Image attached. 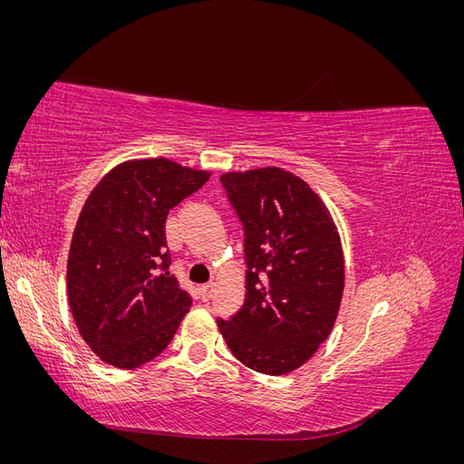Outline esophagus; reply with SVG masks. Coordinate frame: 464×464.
Masks as SVG:
<instances>
[{
	"mask_svg": "<svg viewBox=\"0 0 464 464\" xmlns=\"http://www.w3.org/2000/svg\"><path fill=\"white\" fill-rule=\"evenodd\" d=\"M213 292H215V283H207L201 286V298L205 302H208L210 298H213Z\"/></svg>",
	"mask_w": 464,
	"mask_h": 464,
	"instance_id": "obj_1",
	"label": "esophagus"
}]
</instances>
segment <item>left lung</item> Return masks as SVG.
<instances>
[{
    "label": "left lung",
    "instance_id": "left-lung-1",
    "mask_svg": "<svg viewBox=\"0 0 464 464\" xmlns=\"http://www.w3.org/2000/svg\"><path fill=\"white\" fill-rule=\"evenodd\" d=\"M220 184L244 228L246 300L217 319L244 366L283 375L329 336L344 286L333 218L310 186L280 168L224 174Z\"/></svg>",
    "mask_w": 464,
    "mask_h": 464
}]
</instances>
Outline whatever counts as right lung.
Listing matches in <instances>:
<instances>
[{
    "mask_svg": "<svg viewBox=\"0 0 464 464\" xmlns=\"http://www.w3.org/2000/svg\"><path fill=\"white\" fill-rule=\"evenodd\" d=\"M207 172L166 159L116 166L81 210L67 259V298L82 339L106 363L133 370L170 344L191 296L170 273L164 222Z\"/></svg>",
    "mask_w": 464,
    "mask_h": 464,
    "instance_id": "1",
    "label": "right lung"
}]
</instances>
